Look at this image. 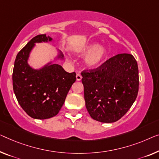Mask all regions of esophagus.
I'll return each mask as SVG.
<instances>
[{
    "mask_svg": "<svg viewBox=\"0 0 159 159\" xmlns=\"http://www.w3.org/2000/svg\"><path fill=\"white\" fill-rule=\"evenodd\" d=\"M81 79H82L81 75H80V73H77V74H76V80H79V81H80V80Z\"/></svg>",
    "mask_w": 159,
    "mask_h": 159,
    "instance_id": "1",
    "label": "esophagus"
}]
</instances>
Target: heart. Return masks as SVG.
<instances>
[{"label":"heart","instance_id":"obj_1","mask_svg":"<svg viewBox=\"0 0 159 159\" xmlns=\"http://www.w3.org/2000/svg\"><path fill=\"white\" fill-rule=\"evenodd\" d=\"M83 53L89 54L87 58V63L91 66H96L100 64L105 56V49L102 47H98L97 44H91L87 46Z\"/></svg>","mask_w":159,"mask_h":159}]
</instances>
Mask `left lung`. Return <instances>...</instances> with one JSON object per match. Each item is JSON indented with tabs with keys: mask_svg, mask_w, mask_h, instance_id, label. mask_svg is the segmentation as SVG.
I'll return each mask as SVG.
<instances>
[{
	"mask_svg": "<svg viewBox=\"0 0 159 159\" xmlns=\"http://www.w3.org/2000/svg\"><path fill=\"white\" fill-rule=\"evenodd\" d=\"M81 75L87 111L98 121H117L138 95L139 68L131 54H117L97 68L82 70Z\"/></svg>",
	"mask_w": 159,
	"mask_h": 159,
	"instance_id": "8db88e82",
	"label": "left lung"
}]
</instances>
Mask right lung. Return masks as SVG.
Listing matches in <instances>:
<instances>
[{
	"label": "right lung",
	"instance_id": "right-lung-1",
	"mask_svg": "<svg viewBox=\"0 0 159 159\" xmlns=\"http://www.w3.org/2000/svg\"><path fill=\"white\" fill-rule=\"evenodd\" d=\"M51 41L46 34L38 35L18 52L13 70V91L21 108L31 118L47 119L55 116L65 102L75 81V73H68L58 64L34 70L27 63L36 42Z\"/></svg>",
	"mask_w": 159,
	"mask_h": 159
}]
</instances>
